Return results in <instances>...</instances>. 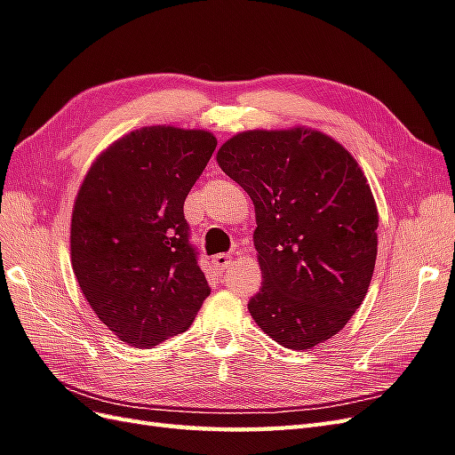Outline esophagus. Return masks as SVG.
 Here are the masks:
<instances>
[{
    "mask_svg": "<svg viewBox=\"0 0 455 455\" xmlns=\"http://www.w3.org/2000/svg\"><path fill=\"white\" fill-rule=\"evenodd\" d=\"M232 263H235V258H232L230 253H219L213 258V265L217 267V271H225Z\"/></svg>",
    "mask_w": 455,
    "mask_h": 455,
    "instance_id": "1",
    "label": "esophagus"
}]
</instances>
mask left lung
<instances>
[{
	"label": "left lung",
	"mask_w": 455,
	"mask_h": 455,
	"mask_svg": "<svg viewBox=\"0 0 455 455\" xmlns=\"http://www.w3.org/2000/svg\"><path fill=\"white\" fill-rule=\"evenodd\" d=\"M217 163L251 197L263 286L248 309L290 349L340 332L365 299L377 261L379 212L354 156L309 126L238 132Z\"/></svg>",
	"instance_id": "obj_1"
}]
</instances>
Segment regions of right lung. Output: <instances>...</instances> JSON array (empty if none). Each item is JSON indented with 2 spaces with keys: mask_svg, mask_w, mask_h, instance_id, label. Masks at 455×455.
<instances>
[{
  "mask_svg": "<svg viewBox=\"0 0 455 455\" xmlns=\"http://www.w3.org/2000/svg\"><path fill=\"white\" fill-rule=\"evenodd\" d=\"M217 148L213 132L142 126L92 163L71 217L80 290L116 339L151 347L190 327L209 296L184 200Z\"/></svg>",
  "mask_w": 455,
  "mask_h": 455,
  "instance_id": "right-lung-1",
  "label": "right lung"
}]
</instances>
